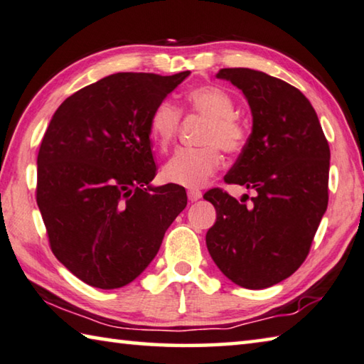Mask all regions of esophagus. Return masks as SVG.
<instances>
[{"label":"esophagus","instance_id":"obj_1","mask_svg":"<svg viewBox=\"0 0 364 364\" xmlns=\"http://www.w3.org/2000/svg\"><path fill=\"white\" fill-rule=\"evenodd\" d=\"M202 197V191H199V189H189L188 191V199L191 200V202H197Z\"/></svg>","mask_w":364,"mask_h":364}]
</instances>
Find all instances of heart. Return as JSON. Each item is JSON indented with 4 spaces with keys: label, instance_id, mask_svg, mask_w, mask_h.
Masks as SVG:
<instances>
[{
    "label": "heart",
    "instance_id": "1",
    "mask_svg": "<svg viewBox=\"0 0 364 364\" xmlns=\"http://www.w3.org/2000/svg\"><path fill=\"white\" fill-rule=\"evenodd\" d=\"M188 113L208 119L200 148H180L162 168L165 181L184 188H200L220 168L221 151L239 153L247 144L245 125L234 116L235 103L226 90L216 85H200L184 97ZM181 122V109L168 100L161 102L149 116V136L157 148L167 149Z\"/></svg>",
    "mask_w": 364,
    "mask_h": 364
}]
</instances>
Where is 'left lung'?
Returning <instances> with one entry per match:
<instances>
[{
    "mask_svg": "<svg viewBox=\"0 0 364 364\" xmlns=\"http://www.w3.org/2000/svg\"><path fill=\"white\" fill-rule=\"evenodd\" d=\"M247 97L253 130L228 184L256 191L250 205L210 189L216 223L207 232L211 259L235 285L262 289L294 274L312 247L328 207L329 144L315 109L299 89L250 68L216 75Z\"/></svg>",
    "mask_w": 364,
    "mask_h": 364,
    "instance_id": "8db88e82",
    "label": "left lung"
}]
</instances>
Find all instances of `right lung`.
Returning <instances> with one entry per match:
<instances>
[{"mask_svg":"<svg viewBox=\"0 0 364 364\" xmlns=\"http://www.w3.org/2000/svg\"><path fill=\"white\" fill-rule=\"evenodd\" d=\"M188 76L116 73L52 116L38 153L36 202L52 253L90 287L134 282L186 207L184 188L149 184L157 170L149 116Z\"/></svg>","mask_w":364,"mask_h":364,"instance_id":"obj_1","label":"right lung"}]
</instances>
